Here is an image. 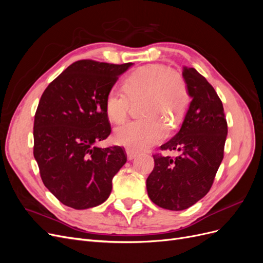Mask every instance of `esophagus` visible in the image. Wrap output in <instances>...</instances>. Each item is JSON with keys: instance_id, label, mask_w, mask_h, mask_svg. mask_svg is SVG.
<instances>
[{"instance_id": "1", "label": "esophagus", "mask_w": 263, "mask_h": 263, "mask_svg": "<svg viewBox=\"0 0 263 263\" xmlns=\"http://www.w3.org/2000/svg\"><path fill=\"white\" fill-rule=\"evenodd\" d=\"M126 155H127V159H128V160H133V159H135L137 156V154L134 153V151H132V150H126Z\"/></svg>"}]
</instances>
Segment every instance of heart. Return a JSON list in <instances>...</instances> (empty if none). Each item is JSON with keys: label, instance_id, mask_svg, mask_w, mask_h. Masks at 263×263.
Segmentation results:
<instances>
[{"label": "heart", "instance_id": "obj_1", "mask_svg": "<svg viewBox=\"0 0 263 263\" xmlns=\"http://www.w3.org/2000/svg\"><path fill=\"white\" fill-rule=\"evenodd\" d=\"M123 89L109 90L105 98V112L110 122L122 123L132 103L140 100L139 121L127 122L115 129L114 141L134 151H142L161 141L165 127L159 118L176 126L190 103L184 78L163 65H148L127 76Z\"/></svg>", "mask_w": 263, "mask_h": 263}]
</instances>
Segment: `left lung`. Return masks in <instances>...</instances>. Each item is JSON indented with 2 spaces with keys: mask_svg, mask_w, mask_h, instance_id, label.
Returning a JSON list of instances; mask_svg holds the SVG:
<instances>
[{
  "mask_svg": "<svg viewBox=\"0 0 263 263\" xmlns=\"http://www.w3.org/2000/svg\"><path fill=\"white\" fill-rule=\"evenodd\" d=\"M191 101L180 130L161 150H178L176 158L155 155L147 179L150 200L162 209L183 211L212 187L224 158L227 122L214 87L194 68H183Z\"/></svg>",
  "mask_w": 263,
  "mask_h": 263,
  "instance_id": "obj_1",
  "label": "left lung"
}]
</instances>
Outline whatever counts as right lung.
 I'll return each mask as SVG.
<instances>
[{"label":"right lung","instance_id":"1","mask_svg":"<svg viewBox=\"0 0 263 263\" xmlns=\"http://www.w3.org/2000/svg\"><path fill=\"white\" fill-rule=\"evenodd\" d=\"M133 63H72L47 86L35 114L34 157L45 186L69 208L105 202L112 180L126 163L119 146L99 148L110 125L106 94Z\"/></svg>","mask_w":263,"mask_h":263}]
</instances>
